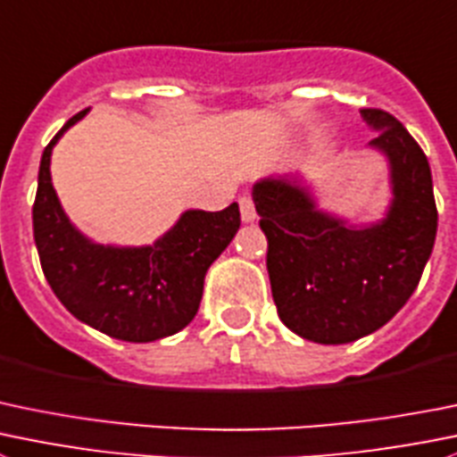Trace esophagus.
<instances>
[{
  "label": "esophagus",
  "mask_w": 457,
  "mask_h": 457,
  "mask_svg": "<svg viewBox=\"0 0 457 457\" xmlns=\"http://www.w3.org/2000/svg\"><path fill=\"white\" fill-rule=\"evenodd\" d=\"M238 207H241L243 223H254L256 210H254V203H252V198L250 196H241V198H238Z\"/></svg>",
  "instance_id": "1"
}]
</instances>
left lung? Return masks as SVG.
I'll list each match as a JSON object with an SVG mask.
<instances>
[{"label":"left lung","instance_id":"1","mask_svg":"<svg viewBox=\"0 0 457 457\" xmlns=\"http://www.w3.org/2000/svg\"><path fill=\"white\" fill-rule=\"evenodd\" d=\"M375 131L391 198L382 219L351 223L321 210L303 176H265L252 201L268 237V274L278 319L314 344H351L391 321L418 287L433 252L437 210L431 167L391 113L361 109Z\"/></svg>","mask_w":457,"mask_h":457}]
</instances>
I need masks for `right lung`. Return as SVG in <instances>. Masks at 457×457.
<instances>
[{
  "label": "right lung",
  "instance_id": "1",
  "mask_svg": "<svg viewBox=\"0 0 457 457\" xmlns=\"http://www.w3.org/2000/svg\"><path fill=\"white\" fill-rule=\"evenodd\" d=\"M88 113L79 111L44 149L33 234L44 277L64 308L113 339L147 344L183 330L198 312L210 265L241 228L238 205L185 210L152 245H104L66 216L51 179L57 140Z\"/></svg>",
  "mask_w": 457,
  "mask_h": 457
}]
</instances>
